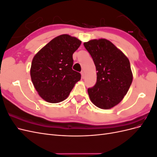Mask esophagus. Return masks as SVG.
Listing matches in <instances>:
<instances>
[{
  "mask_svg": "<svg viewBox=\"0 0 157 157\" xmlns=\"http://www.w3.org/2000/svg\"><path fill=\"white\" fill-rule=\"evenodd\" d=\"M81 75H82V77L84 78V77H85V72H84V71H81Z\"/></svg>",
  "mask_w": 157,
  "mask_h": 157,
  "instance_id": "esophagus-1",
  "label": "esophagus"
}]
</instances>
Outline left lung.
Here are the masks:
<instances>
[{
	"label": "left lung",
	"mask_w": 157,
	"mask_h": 157,
	"mask_svg": "<svg viewBox=\"0 0 157 157\" xmlns=\"http://www.w3.org/2000/svg\"><path fill=\"white\" fill-rule=\"evenodd\" d=\"M84 46L91 55L97 71L96 84L88 89L90 100L100 109H111L122 100L132 84L129 59L105 39L90 40Z\"/></svg>",
	"instance_id": "obj_1"
}]
</instances>
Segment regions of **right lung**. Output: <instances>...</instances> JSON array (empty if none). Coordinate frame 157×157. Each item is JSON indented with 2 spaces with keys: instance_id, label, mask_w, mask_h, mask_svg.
<instances>
[{
  "instance_id": "add662e5",
  "label": "right lung",
  "mask_w": 157,
  "mask_h": 157,
  "mask_svg": "<svg viewBox=\"0 0 157 157\" xmlns=\"http://www.w3.org/2000/svg\"><path fill=\"white\" fill-rule=\"evenodd\" d=\"M81 44L77 38L64 34L55 37L32 60L30 75L39 96L56 103L67 98L81 75L72 69L73 54Z\"/></svg>"
}]
</instances>
